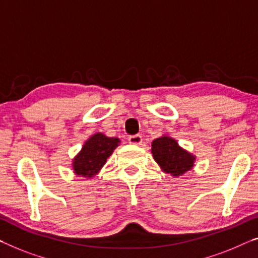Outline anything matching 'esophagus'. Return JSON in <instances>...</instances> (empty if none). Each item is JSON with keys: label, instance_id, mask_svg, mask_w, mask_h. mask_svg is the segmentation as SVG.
I'll return each mask as SVG.
<instances>
[{"label": "esophagus", "instance_id": "esophagus-1", "mask_svg": "<svg viewBox=\"0 0 258 258\" xmlns=\"http://www.w3.org/2000/svg\"><path fill=\"white\" fill-rule=\"evenodd\" d=\"M128 141H130V144H132V145L140 146L142 144V138H141V136H138V134H137V136L130 137Z\"/></svg>", "mask_w": 258, "mask_h": 258}]
</instances>
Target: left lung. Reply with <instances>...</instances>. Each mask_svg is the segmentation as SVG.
I'll use <instances>...</instances> for the list:
<instances>
[{
    "mask_svg": "<svg viewBox=\"0 0 258 258\" xmlns=\"http://www.w3.org/2000/svg\"><path fill=\"white\" fill-rule=\"evenodd\" d=\"M152 154L161 170L179 177L195 167L196 156L180 147L174 138L163 134L152 142Z\"/></svg>",
    "mask_w": 258,
    "mask_h": 258,
    "instance_id": "1",
    "label": "left lung"
}]
</instances>
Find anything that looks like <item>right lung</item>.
I'll use <instances>...</instances> for the list:
<instances>
[{
  "label": "right lung",
  "mask_w": 258,
  "mask_h": 258,
  "mask_svg": "<svg viewBox=\"0 0 258 258\" xmlns=\"http://www.w3.org/2000/svg\"><path fill=\"white\" fill-rule=\"evenodd\" d=\"M119 144L118 138L106 137L101 132L92 134L73 159V172L79 177H95Z\"/></svg>",
  "instance_id": "add662e5"
}]
</instances>
